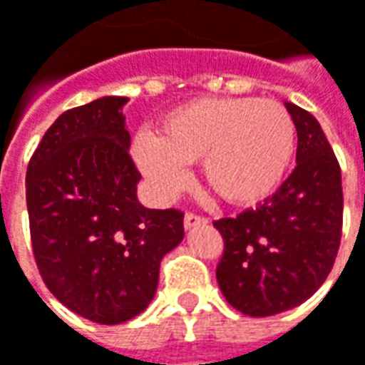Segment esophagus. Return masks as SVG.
<instances>
[{
	"label": "esophagus",
	"instance_id": "obj_1",
	"mask_svg": "<svg viewBox=\"0 0 365 365\" xmlns=\"http://www.w3.org/2000/svg\"><path fill=\"white\" fill-rule=\"evenodd\" d=\"M209 219L203 217V215H197V213H187L185 215V230H190V227H197V225H205Z\"/></svg>",
	"mask_w": 365,
	"mask_h": 365
}]
</instances>
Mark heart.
<instances>
[{"label":"heart","mask_w":365,"mask_h":365,"mask_svg":"<svg viewBox=\"0 0 365 365\" xmlns=\"http://www.w3.org/2000/svg\"><path fill=\"white\" fill-rule=\"evenodd\" d=\"M133 158L160 197L187 182V166L201 160L207 189L230 205L266 199L287 173L294 152V123L274 101L197 99L176 107L160 135L140 133Z\"/></svg>","instance_id":"obj_1"}]
</instances>
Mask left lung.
Instances as JSON below:
<instances>
[{
  "label": "left lung",
  "instance_id": "1",
  "mask_svg": "<svg viewBox=\"0 0 365 365\" xmlns=\"http://www.w3.org/2000/svg\"><path fill=\"white\" fill-rule=\"evenodd\" d=\"M299 144L297 166L256 209L213 221L223 237L217 282L250 317L299 307L329 276L344 227L341 168L319 121L287 103Z\"/></svg>",
  "mask_w": 365,
  "mask_h": 365
}]
</instances>
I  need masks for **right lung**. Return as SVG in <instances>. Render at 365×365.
I'll return each instance as SVG.
<instances>
[{
  "instance_id": "obj_1",
  "label": "right lung",
  "mask_w": 365,
  "mask_h": 365,
  "mask_svg": "<svg viewBox=\"0 0 365 365\" xmlns=\"http://www.w3.org/2000/svg\"><path fill=\"white\" fill-rule=\"evenodd\" d=\"M125 97L64 111L34 150L26 203L36 266L73 313L101 325L140 315L154 299L160 259L182 242L185 213L146 209L130 156Z\"/></svg>"
}]
</instances>
